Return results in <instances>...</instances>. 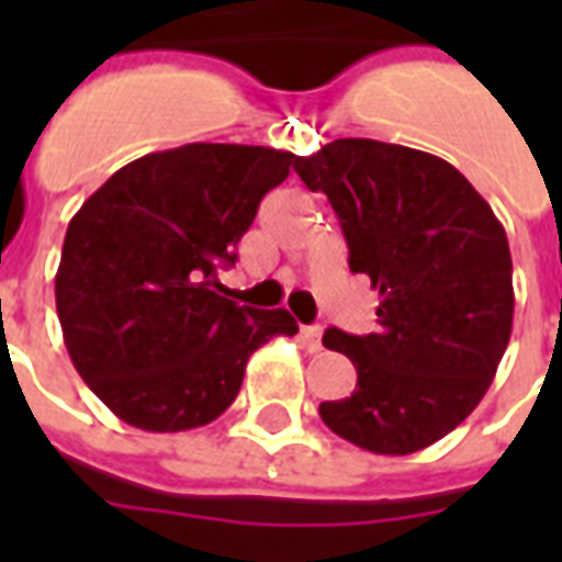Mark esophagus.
<instances>
[{
	"instance_id": "1",
	"label": "esophagus",
	"mask_w": 562,
	"mask_h": 562,
	"mask_svg": "<svg viewBox=\"0 0 562 562\" xmlns=\"http://www.w3.org/2000/svg\"><path fill=\"white\" fill-rule=\"evenodd\" d=\"M301 340H304L310 352H316V349H322V328L318 325H304L301 328Z\"/></svg>"
}]
</instances>
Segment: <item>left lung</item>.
Returning <instances> with one entry per match:
<instances>
[{"instance_id":"left-lung-1","label":"left lung","mask_w":562,"mask_h":562,"mask_svg":"<svg viewBox=\"0 0 562 562\" xmlns=\"http://www.w3.org/2000/svg\"><path fill=\"white\" fill-rule=\"evenodd\" d=\"M306 189L340 220L352 273L379 292L376 334L328 328L358 385L322 422L373 454H413L479 406L503 361L512 316L506 228L463 173L422 149L370 138L297 156Z\"/></svg>"}]
</instances>
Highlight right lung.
<instances>
[{
  "label": "right lung",
  "mask_w": 562,
  "mask_h": 562,
  "mask_svg": "<svg viewBox=\"0 0 562 562\" xmlns=\"http://www.w3.org/2000/svg\"><path fill=\"white\" fill-rule=\"evenodd\" d=\"M294 161L246 144L147 153L68 222L56 313L71 364L116 418L204 427L234 403L249 355L297 334L289 310L237 306L216 277Z\"/></svg>",
  "instance_id": "obj_1"
}]
</instances>
